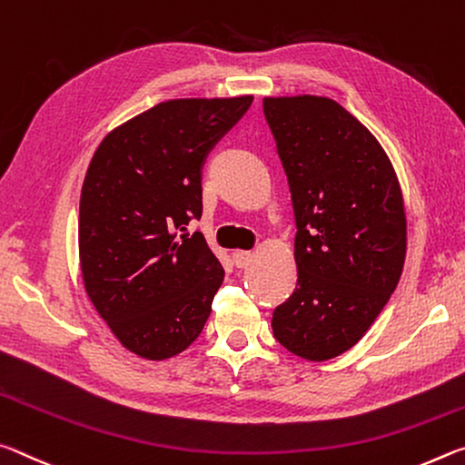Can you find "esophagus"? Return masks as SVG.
Here are the masks:
<instances>
[{
    "label": "esophagus",
    "mask_w": 465,
    "mask_h": 465,
    "mask_svg": "<svg viewBox=\"0 0 465 465\" xmlns=\"http://www.w3.org/2000/svg\"><path fill=\"white\" fill-rule=\"evenodd\" d=\"M232 262L237 268H249L251 262H253V253L251 251H234Z\"/></svg>",
    "instance_id": "1"
}]
</instances>
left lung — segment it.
I'll return each mask as SVG.
<instances>
[{
	"mask_svg": "<svg viewBox=\"0 0 465 465\" xmlns=\"http://www.w3.org/2000/svg\"><path fill=\"white\" fill-rule=\"evenodd\" d=\"M296 220V291L273 311V338L322 362L352 348L400 282L406 212L381 143L325 96L263 98Z\"/></svg>",
	"mask_w": 465,
	"mask_h": 465,
	"instance_id": "1",
	"label": "left lung"
}]
</instances>
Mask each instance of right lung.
<instances>
[{
	"label": "right lung",
	"instance_id": "1",
	"mask_svg": "<svg viewBox=\"0 0 465 465\" xmlns=\"http://www.w3.org/2000/svg\"><path fill=\"white\" fill-rule=\"evenodd\" d=\"M253 96L166 101L106 135L82 185L84 286L115 338L164 361L200 336L224 270L202 232V169Z\"/></svg>",
	"mask_w": 465,
	"mask_h": 465
}]
</instances>
